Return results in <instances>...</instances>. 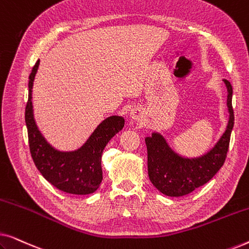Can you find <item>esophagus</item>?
Returning <instances> with one entry per match:
<instances>
[{
  "mask_svg": "<svg viewBox=\"0 0 249 249\" xmlns=\"http://www.w3.org/2000/svg\"><path fill=\"white\" fill-rule=\"evenodd\" d=\"M139 117H141V114H139L137 111H132L131 112V118L132 119H138Z\"/></svg>",
  "mask_w": 249,
  "mask_h": 249,
  "instance_id": "obj_1",
  "label": "esophagus"
}]
</instances>
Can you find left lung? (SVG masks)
<instances>
[{
  "instance_id": "left-lung-1",
  "label": "left lung",
  "mask_w": 249,
  "mask_h": 249,
  "mask_svg": "<svg viewBox=\"0 0 249 249\" xmlns=\"http://www.w3.org/2000/svg\"><path fill=\"white\" fill-rule=\"evenodd\" d=\"M228 90L227 107L229 120L224 132L210 151L196 158H186L170 147L160 132H152L145 138L147 146L149 180L155 188L170 197L185 196L209 182L226 161L230 135L233 128L232 86L223 79Z\"/></svg>"
}]
</instances>
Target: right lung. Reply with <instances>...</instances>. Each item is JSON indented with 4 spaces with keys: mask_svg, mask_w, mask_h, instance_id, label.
I'll return each instance as SVG.
<instances>
[{
    "mask_svg": "<svg viewBox=\"0 0 249 249\" xmlns=\"http://www.w3.org/2000/svg\"><path fill=\"white\" fill-rule=\"evenodd\" d=\"M39 60L29 76L28 102L25 120L28 130L29 149L36 168L50 183L64 193L88 195L96 192L103 179L101 159L110 139L124 128V119L111 115L104 119L83 146L74 151H59L46 141L34 118L32 93Z\"/></svg>",
    "mask_w": 249,
    "mask_h": 249,
    "instance_id": "1",
    "label": "right lung"
}]
</instances>
